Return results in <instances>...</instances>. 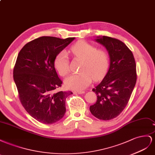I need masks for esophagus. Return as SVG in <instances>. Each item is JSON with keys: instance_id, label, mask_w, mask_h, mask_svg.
I'll return each instance as SVG.
<instances>
[{"instance_id": "esophagus-1", "label": "esophagus", "mask_w": 155, "mask_h": 155, "mask_svg": "<svg viewBox=\"0 0 155 155\" xmlns=\"http://www.w3.org/2000/svg\"><path fill=\"white\" fill-rule=\"evenodd\" d=\"M85 91H74V94H84Z\"/></svg>"}]
</instances>
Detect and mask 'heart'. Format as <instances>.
Listing matches in <instances>:
<instances>
[{
	"mask_svg": "<svg viewBox=\"0 0 155 155\" xmlns=\"http://www.w3.org/2000/svg\"><path fill=\"white\" fill-rule=\"evenodd\" d=\"M71 52L76 58L82 60L81 72L70 75L65 80V84L70 90L81 91L90 84L92 79L98 81L107 73L109 65L107 52L84 41H79L71 48ZM54 67L61 76L69 72V61L66 53L61 52L54 60Z\"/></svg>",
	"mask_w": 155,
	"mask_h": 155,
	"instance_id": "1",
	"label": "heart"
}]
</instances>
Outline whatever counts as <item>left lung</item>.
<instances>
[{
    "label": "left lung",
    "mask_w": 155,
    "mask_h": 155,
    "mask_svg": "<svg viewBox=\"0 0 155 155\" xmlns=\"http://www.w3.org/2000/svg\"><path fill=\"white\" fill-rule=\"evenodd\" d=\"M95 40L107 48L110 66L103 80L92 90L97 100L90 110L97 118L110 120L118 116L129 102L136 82V65L132 52L121 41L104 36Z\"/></svg>",
    "instance_id": "1"
}]
</instances>
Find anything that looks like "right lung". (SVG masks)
Listing matches in <instances>:
<instances>
[{"mask_svg":"<svg viewBox=\"0 0 155 155\" xmlns=\"http://www.w3.org/2000/svg\"><path fill=\"white\" fill-rule=\"evenodd\" d=\"M74 39L42 36L26 43L17 56L14 80L20 101L31 116L43 124H52L64 116L65 99L73 94L71 91L54 93L62 84L54 60Z\"/></svg>","mask_w":155,"mask_h":155,"instance_id":"1","label":"right lung"}]
</instances>
